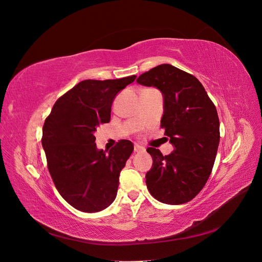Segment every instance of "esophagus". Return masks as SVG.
Masks as SVG:
<instances>
[{
	"mask_svg": "<svg viewBox=\"0 0 262 262\" xmlns=\"http://www.w3.org/2000/svg\"><path fill=\"white\" fill-rule=\"evenodd\" d=\"M143 150H144L143 146H140L139 144H134V152L139 153V152H143Z\"/></svg>",
	"mask_w": 262,
	"mask_h": 262,
	"instance_id": "obj_1",
	"label": "esophagus"
}]
</instances>
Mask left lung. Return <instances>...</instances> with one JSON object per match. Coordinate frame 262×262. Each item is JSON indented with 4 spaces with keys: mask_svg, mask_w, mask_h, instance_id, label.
Returning <instances> with one entry per match:
<instances>
[{
    "mask_svg": "<svg viewBox=\"0 0 262 262\" xmlns=\"http://www.w3.org/2000/svg\"><path fill=\"white\" fill-rule=\"evenodd\" d=\"M137 82L154 86L164 97L161 126L173 145L163 155L148 147L153 166L146 172L149 193L166 204L187 203L199 193L211 175L220 143L216 108L192 74L161 64L141 74Z\"/></svg>",
    "mask_w": 262,
    "mask_h": 262,
    "instance_id": "1",
    "label": "left lung"
}]
</instances>
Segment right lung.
Returning a JSON list of instances; mask_svg holds the SVG:
<instances>
[{
    "mask_svg": "<svg viewBox=\"0 0 262 262\" xmlns=\"http://www.w3.org/2000/svg\"><path fill=\"white\" fill-rule=\"evenodd\" d=\"M136 78L82 81L55 101L46 118L41 143L49 172L61 196L78 211L99 212L116 199L133 144L120 140L109 152L98 150L95 132L110 121L116 95Z\"/></svg>",
    "mask_w": 262,
    "mask_h": 262,
    "instance_id": "1",
    "label": "right lung"
}]
</instances>
